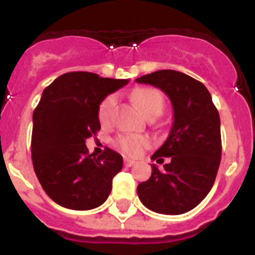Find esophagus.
<instances>
[{"label":"esophagus","mask_w":255,"mask_h":255,"mask_svg":"<svg viewBox=\"0 0 255 255\" xmlns=\"http://www.w3.org/2000/svg\"><path fill=\"white\" fill-rule=\"evenodd\" d=\"M124 164H125L126 167H131V166H134L135 164V161H132V159H129V158H125Z\"/></svg>","instance_id":"34e87169"}]
</instances>
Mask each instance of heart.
I'll list each match as a JSON object with an SVG mask.
<instances>
[{
    "mask_svg": "<svg viewBox=\"0 0 255 255\" xmlns=\"http://www.w3.org/2000/svg\"><path fill=\"white\" fill-rule=\"evenodd\" d=\"M132 100L136 103L141 112L147 117L161 116L164 108V101L161 92L154 88H140L132 93ZM117 103V97L110 94L101 102L98 108V119L102 125H110L114 120L115 107ZM116 145L124 153L129 155H138L144 148L149 147V140L140 135L125 134L119 136Z\"/></svg>",
    "mask_w": 255,
    "mask_h": 255,
    "instance_id": "heart-1",
    "label": "heart"
}]
</instances>
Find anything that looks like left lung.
I'll use <instances>...</instances> for the list:
<instances>
[{
  "label": "left lung",
  "instance_id": "8db88e82",
  "mask_svg": "<svg viewBox=\"0 0 255 255\" xmlns=\"http://www.w3.org/2000/svg\"><path fill=\"white\" fill-rule=\"evenodd\" d=\"M158 88L170 98L173 123L167 139L152 159L168 163L138 185V197L148 209L162 215H182L207 197L221 162V121L204 84L175 70H159L136 79Z\"/></svg>",
  "mask_w": 255,
  "mask_h": 255
}]
</instances>
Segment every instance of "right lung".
<instances>
[{
  "label": "right lung",
  "instance_id": "1",
  "mask_svg": "<svg viewBox=\"0 0 255 255\" xmlns=\"http://www.w3.org/2000/svg\"><path fill=\"white\" fill-rule=\"evenodd\" d=\"M128 83L74 71L43 91L33 114L31 159L43 190L61 207L88 211L107 200L123 157L110 148L94 157L85 140L101 129V102Z\"/></svg>",
  "mask_w": 255,
  "mask_h": 255
}]
</instances>
